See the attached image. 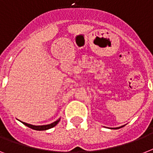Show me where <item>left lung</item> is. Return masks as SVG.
I'll use <instances>...</instances> for the list:
<instances>
[{
	"mask_svg": "<svg viewBox=\"0 0 153 153\" xmlns=\"http://www.w3.org/2000/svg\"><path fill=\"white\" fill-rule=\"evenodd\" d=\"M121 127H123V126H120V127H117V128H115V129H117V128H121Z\"/></svg>",
	"mask_w": 153,
	"mask_h": 153,
	"instance_id": "obj_1",
	"label": "left lung"
}]
</instances>
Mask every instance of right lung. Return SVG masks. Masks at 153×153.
<instances>
[{"instance_id": "1", "label": "right lung", "mask_w": 153, "mask_h": 153, "mask_svg": "<svg viewBox=\"0 0 153 153\" xmlns=\"http://www.w3.org/2000/svg\"><path fill=\"white\" fill-rule=\"evenodd\" d=\"M60 121V118H59L57 121H54L53 123L49 124V125H44V126H33V125H31V124H27L25 123V122H23V121H20V122H22L25 126H27V127H29V128H32V129H34V130H38V131H43V130H47V129H49V128H51L53 127H55L56 125H57Z\"/></svg>"}]
</instances>
